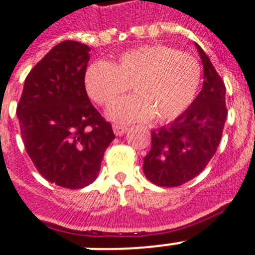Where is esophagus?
Wrapping results in <instances>:
<instances>
[{
  "mask_svg": "<svg viewBox=\"0 0 255 255\" xmlns=\"http://www.w3.org/2000/svg\"><path fill=\"white\" fill-rule=\"evenodd\" d=\"M114 133L117 134V136H123L126 132L128 131L127 127H123V126H113Z\"/></svg>",
  "mask_w": 255,
  "mask_h": 255,
  "instance_id": "34e87169",
  "label": "esophagus"
}]
</instances>
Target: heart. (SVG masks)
<instances>
[{
	"label": "heart",
	"instance_id": "heart-1",
	"mask_svg": "<svg viewBox=\"0 0 255 255\" xmlns=\"http://www.w3.org/2000/svg\"><path fill=\"white\" fill-rule=\"evenodd\" d=\"M202 68L190 53L162 44L128 49L107 64L92 63L85 70V88L99 105L107 106L129 85L133 95L110 106L107 115L118 123L169 122L192 103L199 89Z\"/></svg>",
	"mask_w": 255,
	"mask_h": 255
}]
</instances>
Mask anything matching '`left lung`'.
Listing matches in <instances>:
<instances>
[{
    "label": "left lung",
    "instance_id": "obj_1",
    "mask_svg": "<svg viewBox=\"0 0 255 255\" xmlns=\"http://www.w3.org/2000/svg\"><path fill=\"white\" fill-rule=\"evenodd\" d=\"M195 47L204 70L202 90L174 122L153 129L152 148L144 157V174L161 187H177L199 174L216 153L224 129L225 85L206 52Z\"/></svg>",
    "mask_w": 255,
    "mask_h": 255
}]
</instances>
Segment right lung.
<instances>
[{"instance_id": "right-lung-1", "label": "right lung", "mask_w": 255, "mask_h": 255, "mask_svg": "<svg viewBox=\"0 0 255 255\" xmlns=\"http://www.w3.org/2000/svg\"><path fill=\"white\" fill-rule=\"evenodd\" d=\"M90 48L74 40L55 45L26 77L16 107L27 154L43 177L65 188L95 181L115 134L85 89Z\"/></svg>"}]
</instances>
